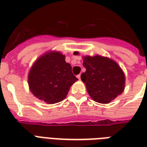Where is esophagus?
Masks as SVG:
<instances>
[{
	"instance_id": "34e87169",
	"label": "esophagus",
	"mask_w": 147,
	"mask_h": 147,
	"mask_svg": "<svg viewBox=\"0 0 147 147\" xmlns=\"http://www.w3.org/2000/svg\"><path fill=\"white\" fill-rule=\"evenodd\" d=\"M77 78H78V79L80 80V79H81V75H80V74H79V75H78V76H77Z\"/></svg>"
}]
</instances>
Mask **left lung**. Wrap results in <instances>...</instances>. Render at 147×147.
<instances>
[{
  "label": "left lung",
  "instance_id": "1",
  "mask_svg": "<svg viewBox=\"0 0 147 147\" xmlns=\"http://www.w3.org/2000/svg\"><path fill=\"white\" fill-rule=\"evenodd\" d=\"M83 66L86 71L82 74L81 79L96 102L110 103L123 92L125 76L114 60L100 55H88L83 57Z\"/></svg>",
  "mask_w": 147,
  "mask_h": 147
}]
</instances>
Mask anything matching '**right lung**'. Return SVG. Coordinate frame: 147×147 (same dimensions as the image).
<instances>
[{
	"mask_svg": "<svg viewBox=\"0 0 147 147\" xmlns=\"http://www.w3.org/2000/svg\"><path fill=\"white\" fill-rule=\"evenodd\" d=\"M78 78L59 52H49L38 59L30 70L28 84L33 94L47 104L65 98L69 88Z\"/></svg>",
	"mask_w": 147,
	"mask_h": 147,
	"instance_id": "1",
	"label": "right lung"
}]
</instances>
